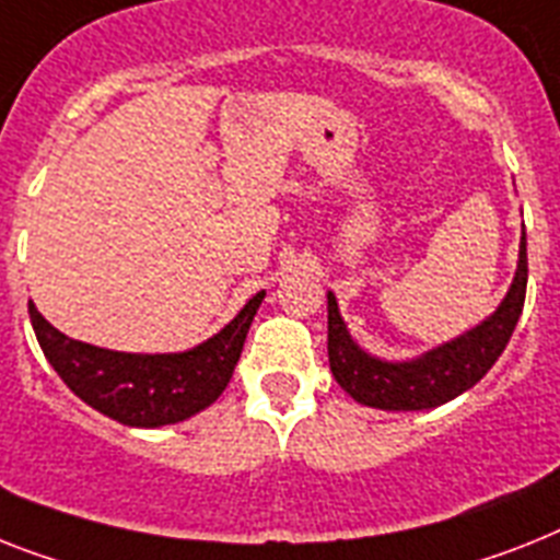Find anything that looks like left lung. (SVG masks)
<instances>
[{"label":"left lung","instance_id":"obj_1","mask_svg":"<svg viewBox=\"0 0 560 560\" xmlns=\"http://www.w3.org/2000/svg\"><path fill=\"white\" fill-rule=\"evenodd\" d=\"M526 298V237H521L518 269L506 298L492 317L404 363L372 358L363 352L346 329L335 294L329 291V366L343 392L363 406L386 409V412H418L435 409L452 397L464 395L475 383L495 366V360L510 343L518 326Z\"/></svg>","mask_w":560,"mask_h":560}]
</instances>
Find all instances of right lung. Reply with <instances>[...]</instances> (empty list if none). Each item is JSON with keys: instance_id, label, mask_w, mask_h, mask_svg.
I'll return each instance as SVG.
<instances>
[{"instance_id": "obj_1", "label": "right lung", "mask_w": 560, "mask_h": 560, "mask_svg": "<svg viewBox=\"0 0 560 560\" xmlns=\"http://www.w3.org/2000/svg\"><path fill=\"white\" fill-rule=\"evenodd\" d=\"M262 298L266 291H257L225 329L174 354L110 352L54 329L34 303L27 312L42 352L73 395L125 427L156 429L202 412L223 395Z\"/></svg>"}]
</instances>
